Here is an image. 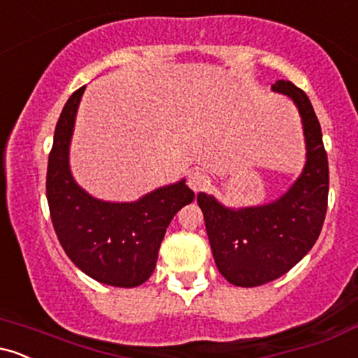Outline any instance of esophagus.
I'll use <instances>...</instances> for the list:
<instances>
[{"mask_svg": "<svg viewBox=\"0 0 358 358\" xmlns=\"http://www.w3.org/2000/svg\"><path fill=\"white\" fill-rule=\"evenodd\" d=\"M187 182H188V187H190L193 192H200L202 188L207 187L208 182H210V178H208V175L205 173V171L195 170L188 175Z\"/></svg>", "mask_w": 358, "mask_h": 358, "instance_id": "34e87169", "label": "esophagus"}]
</instances>
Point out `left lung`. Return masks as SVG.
<instances>
[{"label":"left lung","mask_w":358,"mask_h":358,"mask_svg":"<svg viewBox=\"0 0 358 358\" xmlns=\"http://www.w3.org/2000/svg\"><path fill=\"white\" fill-rule=\"evenodd\" d=\"M271 90L289 97L301 117V173L268 203L227 207L210 193L196 195L217 268L234 286H261L286 274L313 248L327 213L328 159L313 106L289 80H276Z\"/></svg>","instance_id":"8db88e82"}]
</instances>
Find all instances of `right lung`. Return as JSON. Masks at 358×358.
<instances>
[{"instance_id":"obj_1","label":"right lung","mask_w":358,"mask_h":358,"mask_svg":"<svg viewBox=\"0 0 358 358\" xmlns=\"http://www.w3.org/2000/svg\"><path fill=\"white\" fill-rule=\"evenodd\" d=\"M85 85L62 109L48 156L47 200L65 254L102 285L134 287L148 281L175 213L192 203L185 178L163 185L133 202L101 200L85 192L71 170V143Z\"/></svg>"}]
</instances>
